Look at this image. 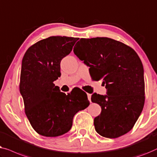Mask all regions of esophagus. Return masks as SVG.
Here are the masks:
<instances>
[{"mask_svg": "<svg viewBox=\"0 0 157 157\" xmlns=\"http://www.w3.org/2000/svg\"><path fill=\"white\" fill-rule=\"evenodd\" d=\"M87 98H88V100H89L90 102H91V94H87Z\"/></svg>", "mask_w": 157, "mask_h": 157, "instance_id": "esophagus-1", "label": "esophagus"}]
</instances>
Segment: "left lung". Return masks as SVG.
I'll return each mask as SVG.
<instances>
[{"label":"left lung","mask_w":157,"mask_h":157,"mask_svg":"<svg viewBox=\"0 0 157 157\" xmlns=\"http://www.w3.org/2000/svg\"><path fill=\"white\" fill-rule=\"evenodd\" d=\"M73 51L89 66L94 80L102 79L107 88L106 95L94 93L91 98L101 108L94 120L96 132L111 139L127 134L142 113L145 100L144 68L137 53L108 37L81 38Z\"/></svg>","instance_id":"obj_1"}]
</instances>
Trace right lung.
<instances>
[{
	"label": "right lung",
	"instance_id": "add662e5",
	"mask_svg": "<svg viewBox=\"0 0 157 157\" xmlns=\"http://www.w3.org/2000/svg\"><path fill=\"white\" fill-rule=\"evenodd\" d=\"M78 37L51 36L30 46L22 60L20 92L25 112L37 134L55 137L71 129L77 112L90 105L85 92L65 94L55 85L61 75L60 62Z\"/></svg>",
	"mask_w": 157,
	"mask_h": 157
}]
</instances>
